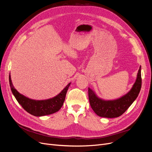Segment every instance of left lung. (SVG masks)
<instances>
[{
    "label": "left lung",
    "mask_w": 152,
    "mask_h": 152,
    "mask_svg": "<svg viewBox=\"0 0 152 152\" xmlns=\"http://www.w3.org/2000/svg\"><path fill=\"white\" fill-rule=\"evenodd\" d=\"M142 86L141 66L138 71L136 81L129 92L121 98L113 100H104L99 98L90 88L88 89L90 105L98 116L104 118H116L123 115L136 99Z\"/></svg>",
    "instance_id": "1"
}]
</instances>
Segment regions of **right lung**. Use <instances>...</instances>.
Instances as JSON below:
<instances>
[{
    "label": "right lung",
    "mask_w": 152,
    "mask_h": 152,
    "mask_svg": "<svg viewBox=\"0 0 152 152\" xmlns=\"http://www.w3.org/2000/svg\"><path fill=\"white\" fill-rule=\"evenodd\" d=\"M9 83L12 92L18 102L28 113L35 116H42L57 112L63 106L67 91L71 84L69 83L57 96L44 100H36L24 96L14 88L10 74L9 75Z\"/></svg>",
    "instance_id": "obj_1"
}]
</instances>
